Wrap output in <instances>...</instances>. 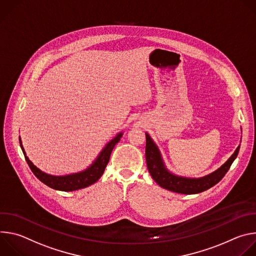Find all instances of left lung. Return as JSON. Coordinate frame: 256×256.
<instances>
[{
	"label": "left lung",
	"instance_id": "1",
	"mask_svg": "<svg viewBox=\"0 0 256 256\" xmlns=\"http://www.w3.org/2000/svg\"><path fill=\"white\" fill-rule=\"evenodd\" d=\"M239 149L240 146H238L233 155L212 173L200 178H188L175 175L166 168L157 144L146 132V161H147L148 170L152 178L161 188L184 194H200L216 186L228 172L230 166L239 153Z\"/></svg>",
	"mask_w": 256,
	"mask_h": 256
}]
</instances>
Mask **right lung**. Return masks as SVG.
Instances as JSON below:
<instances>
[{
	"mask_svg": "<svg viewBox=\"0 0 256 256\" xmlns=\"http://www.w3.org/2000/svg\"><path fill=\"white\" fill-rule=\"evenodd\" d=\"M122 136V132L118 134L110 142L106 144L105 147L102 149L98 157L95 159V161L85 170L80 171L78 173H72L68 175H50L44 171H42L40 168L36 167L26 156L25 150L22 146L21 138L20 146L22 152L24 154V157L26 159V162L28 163L31 171L33 174L38 177L42 182L50 188H54L56 190H62V192H72L78 190L81 188H85L93 184L102 176L106 165L109 162V158H110V154L114 148V146L120 142V138Z\"/></svg>",
	"mask_w": 256,
	"mask_h": 256,
	"instance_id": "obj_1",
	"label": "right lung"
}]
</instances>
